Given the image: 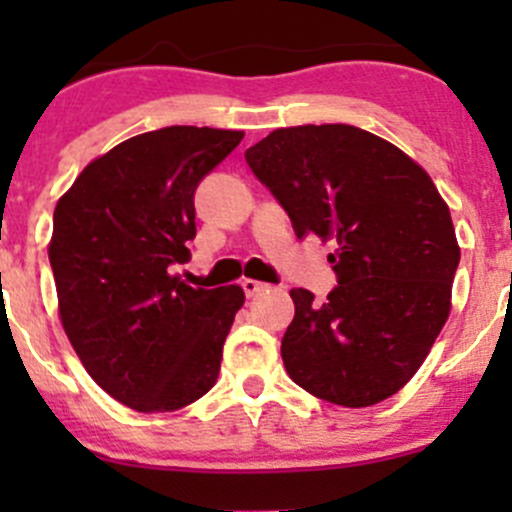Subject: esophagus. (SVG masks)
Listing matches in <instances>:
<instances>
[{
    "mask_svg": "<svg viewBox=\"0 0 512 512\" xmlns=\"http://www.w3.org/2000/svg\"><path fill=\"white\" fill-rule=\"evenodd\" d=\"M242 289H245L247 297H257L260 292H265L267 285L265 282H257V280H242Z\"/></svg>",
    "mask_w": 512,
    "mask_h": 512,
    "instance_id": "1",
    "label": "esophagus"
}]
</instances>
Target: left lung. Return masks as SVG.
Instances as JSON below:
<instances>
[{
    "label": "left lung",
    "mask_w": 512,
    "mask_h": 512,
    "mask_svg": "<svg viewBox=\"0 0 512 512\" xmlns=\"http://www.w3.org/2000/svg\"><path fill=\"white\" fill-rule=\"evenodd\" d=\"M297 237L337 245L339 285L322 304L292 289L282 337L289 379L361 409L404 389L451 314L461 247L431 175L401 148L347 123L277 128L245 153Z\"/></svg>",
    "instance_id": "left-lung-1"
}]
</instances>
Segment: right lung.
<instances>
[{
  "mask_svg": "<svg viewBox=\"0 0 512 512\" xmlns=\"http://www.w3.org/2000/svg\"><path fill=\"white\" fill-rule=\"evenodd\" d=\"M242 131L168 126L86 165L54 210L49 262L59 319L91 379L143 414L193 404L215 386L245 304L237 285L190 287L193 195Z\"/></svg>",
  "mask_w": 512,
  "mask_h": 512,
  "instance_id": "1",
  "label": "right lung"
}]
</instances>
